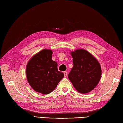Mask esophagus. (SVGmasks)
I'll return each mask as SVG.
<instances>
[{"instance_id": "obj_1", "label": "esophagus", "mask_w": 123, "mask_h": 123, "mask_svg": "<svg viewBox=\"0 0 123 123\" xmlns=\"http://www.w3.org/2000/svg\"><path fill=\"white\" fill-rule=\"evenodd\" d=\"M63 73H64V77H67V75H68V73H67V72L64 71V72H63Z\"/></svg>"}]
</instances>
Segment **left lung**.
Listing matches in <instances>:
<instances>
[{
    "instance_id": "8db88e82",
    "label": "left lung",
    "mask_w": 123,
    "mask_h": 123,
    "mask_svg": "<svg viewBox=\"0 0 123 123\" xmlns=\"http://www.w3.org/2000/svg\"><path fill=\"white\" fill-rule=\"evenodd\" d=\"M73 67L68 77L78 92L87 93L98 84L101 77V68L94 56L87 50L80 49L71 52Z\"/></svg>"
}]
</instances>
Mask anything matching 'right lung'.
<instances>
[{"instance_id":"right-lung-1","label":"right lung","mask_w":123,"mask_h":123,"mask_svg":"<svg viewBox=\"0 0 123 123\" xmlns=\"http://www.w3.org/2000/svg\"><path fill=\"white\" fill-rule=\"evenodd\" d=\"M52 51L44 49L33 55L28 62L26 75L28 83L36 92L48 94L57 86L64 77L58 70V64L52 59Z\"/></svg>"}]
</instances>
